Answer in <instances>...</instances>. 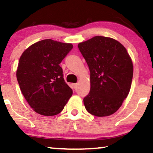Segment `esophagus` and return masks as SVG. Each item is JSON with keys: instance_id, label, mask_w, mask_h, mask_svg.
Instances as JSON below:
<instances>
[{"instance_id": "1", "label": "esophagus", "mask_w": 153, "mask_h": 153, "mask_svg": "<svg viewBox=\"0 0 153 153\" xmlns=\"http://www.w3.org/2000/svg\"><path fill=\"white\" fill-rule=\"evenodd\" d=\"M77 83H72V87L74 88H76L77 87Z\"/></svg>"}]
</instances>
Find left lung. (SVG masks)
I'll return each instance as SVG.
<instances>
[{
    "label": "left lung",
    "mask_w": 153,
    "mask_h": 153,
    "mask_svg": "<svg viewBox=\"0 0 153 153\" xmlns=\"http://www.w3.org/2000/svg\"><path fill=\"white\" fill-rule=\"evenodd\" d=\"M91 72V91L83 99L88 112L98 117L114 114L130 91L133 64L116 39L95 36L78 45Z\"/></svg>",
    "instance_id": "8db88e82"
}]
</instances>
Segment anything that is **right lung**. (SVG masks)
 I'll return each instance as SVG.
<instances>
[{"label": "right lung", "instance_id": "add662e5", "mask_svg": "<svg viewBox=\"0 0 153 153\" xmlns=\"http://www.w3.org/2000/svg\"><path fill=\"white\" fill-rule=\"evenodd\" d=\"M72 48L70 43L47 39L30 46L21 56L16 79L25 99L37 114H58L72 95L59 65Z\"/></svg>", "mask_w": 153, "mask_h": 153}]
</instances>
